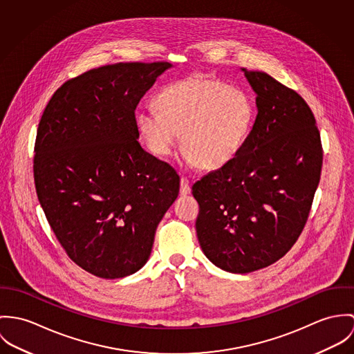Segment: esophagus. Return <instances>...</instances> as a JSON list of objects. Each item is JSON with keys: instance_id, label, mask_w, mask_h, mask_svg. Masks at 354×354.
Segmentation results:
<instances>
[{"instance_id": "obj_1", "label": "esophagus", "mask_w": 354, "mask_h": 354, "mask_svg": "<svg viewBox=\"0 0 354 354\" xmlns=\"http://www.w3.org/2000/svg\"><path fill=\"white\" fill-rule=\"evenodd\" d=\"M192 193V187H190V182L187 178L182 176L180 178V196H189Z\"/></svg>"}]
</instances>
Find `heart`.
<instances>
[{
  "mask_svg": "<svg viewBox=\"0 0 354 354\" xmlns=\"http://www.w3.org/2000/svg\"><path fill=\"white\" fill-rule=\"evenodd\" d=\"M158 107L147 106L137 115L149 149L160 158L171 155L183 133L186 164L220 168L245 141L254 118L250 97L216 80L193 77L172 84L158 96Z\"/></svg>",
  "mask_w": 354,
  "mask_h": 354,
  "instance_id": "b5f03b06",
  "label": "heart"
}]
</instances>
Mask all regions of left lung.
I'll return each instance as SVG.
<instances>
[{
    "mask_svg": "<svg viewBox=\"0 0 354 354\" xmlns=\"http://www.w3.org/2000/svg\"><path fill=\"white\" fill-rule=\"evenodd\" d=\"M241 71L257 93L254 126L235 158L193 186L201 248L213 265L236 274L268 268L292 248L323 162L306 100L268 73Z\"/></svg>",
    "mask_w": 354,
    "mask_h": 354,
    "instance_id": "8db88e82",
    "label": "left lung"
}]
</instances>
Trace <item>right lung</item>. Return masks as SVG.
<instances>
[{"label":"right lung","mask_w":354,"mask_h":354,"mask_svg":"<svg viewBox=\"0 0 354 354\" xmlns=\"http://www.w3.org/2000/svg\"><path fill=\"white\" fill-rule=\"evenodd\" d=\"M169 62L106 65L66 81L50 99L35 142L40 206L69 258L114 279L149 259L179 176L138 142L136 109Z\"/></svg>","instance_id":"1"}]
</instances>
